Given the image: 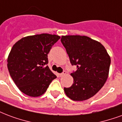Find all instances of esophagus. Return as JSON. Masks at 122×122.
<instances>
[{
  "mask_svg": "<svg viewBox=\"0 0 122 122\" xmlns=\"http://www.w3.org/2000/svg\"><path fill=\"white\" fill-rule=\"evenodd\" d=\"M66 74V72L65 71H64L63 73H61V74H59V76H60V77H63V76H65Z\"/></svg>",
  "mask_w": 122,
  "mask_h": 122,
  "instance_id": "esophagus-1",
  "label": "esophagus"
}]
</instances>
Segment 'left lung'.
Returning a JSON list of instances; mask_svg holds the SVG:
<instances>
[{
  "label": "left lung",
  "instance_id": "8db88e82",
  "mask_svg": "<svg viewBox=\"0 0 122 122\" xmlns=\"http://www.w3.org/2000/svg\"><path fill=\"white\" fill-rule=\"evenodd\" d=\"M61 41L72 65V86L64 88L66 95L74 101H84L95 95L109 76L111 57L100 42L86 36H63Z\"/></svg>",
  "mask_w": 122,
  "mask_h": 122
}]
</instances>
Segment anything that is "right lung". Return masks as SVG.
<instances>
[{
    "label": "right lung",
    "instance_id": "1",
    "mask_svg": "<svg viewBox=\"0 0 122 122\" xmlns=\"http://www.w3.org/2000/svg\"><path fill=\"white\" fill-rule=\"evenodd\" d=\"M60 39L42 33L26 36L15 43L8 57V68L19 89L31 97L43 95L56 76L50 70L48 54Z\"/></svg>",
    "mask_w": 122,
    "mask_h": 122
}]
</instances>
